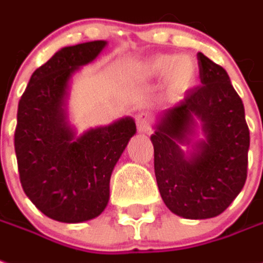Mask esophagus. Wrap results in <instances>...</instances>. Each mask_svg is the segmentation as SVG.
<instances>
[{
	"mask_svg": "<svg viewBox=\"0 0 263 263\" xmlns=\"http://www.w3.org/2000/svg\"><path fill=\"white\" fill-rule=\"evenodd\" d=\"M137 126L138 131L142 132V134H146V132L151 131V121L148 118L146 114H139L137 117Z\"/></svg>",
	"mask_w": 263,
	"mask_h": 263,
	"instance_id": "esophagus-1",
	"label": "esophagus"
}]
</instances>
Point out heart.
I'll list each match as a JSON object with an SVG mask.
<instances>
[{"label":"heart","instance_id":"heart-1","mask_svg":"<svg viewBox=\"0 0 263 263\" xmlns=\"http://www.w3.org/2000/svg\"><path fill=\"white\" fill-rule=\"evenodd\" d=\"M139 75L146 80L165 78V87L171 95H183L196 85L199 67L191 55L159 54L145 61L139 69Z\"/></svg>","mask_w":263,"mask_h":263}]
</instances>
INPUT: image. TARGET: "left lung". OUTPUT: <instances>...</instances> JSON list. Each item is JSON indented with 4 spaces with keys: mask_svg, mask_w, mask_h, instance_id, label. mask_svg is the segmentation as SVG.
Returning <instances> with one entry per match:
<instances>
[{
    "mask_svg": "<svg viewBox=\"0 0 263 263\" xmlns=\"http://www.w3.org/2000/svg\"><path fill=\"white\" fill-rule=\"evenodd\" d=\"M198 64L202 85L162 109L151 135L162 201L186 219L222 214L248 174L249 129L242 100L221 65L202 52ZM198 127L201 140L196 139Z\"/></svg>",
    "mask_w": 263,
    "mask_h": 263,
    "instance_id": "1",
    "label": "left lung"
}]
</instances>
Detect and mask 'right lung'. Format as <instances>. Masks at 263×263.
I'll return each instance as SVG.
<instances>
[{
  "instance_id": "obj_1",
  "label": "right lung",
  "mask_w": 263,
  "mask_h": 263,
  "mask_svg": "<svg viewBox=\"0 0 263 263\" xmlns=\"http://www.w3.org/2000/svg\"><path fill=\"white\" fill-rule=\"evenodd\" d=\"M105 47L91 41L61 48L31 75L18 104L14 145L21 185L54 221L78 223L104 212L114 168L137 132L131 117L81 135L68 121L72 77Z\"/></svg>"
}]
</instances>
